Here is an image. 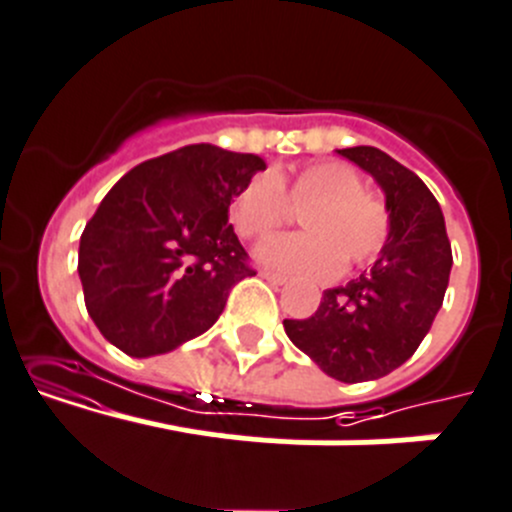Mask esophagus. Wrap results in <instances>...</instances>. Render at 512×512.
Listing matches in <instances>:
<instances>
[{"label": "esophagus", "instance_id": "34e87169", "mask_svg": "<svg viewBox=\"0 0 512 512\" xmlns=\"http://www.w3.org/2000/svg\"><path fill=\"white\" fill-rule=\"evenodd\" d=\"M261 276H264V279L269 281V284H274V286H284L286 284V276L284 274H276V271L264 269V271H261Z\"/></svg>", "mask_w": 512, "mask_h": 512}]
</instances>
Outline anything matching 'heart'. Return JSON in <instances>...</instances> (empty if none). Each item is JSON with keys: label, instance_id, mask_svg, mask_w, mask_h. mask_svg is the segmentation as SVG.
I'll return each instance as SVG.
<instances>
[{"label": "heart", "instance_id": "1", "mask_svg": "<svg viewBox=\"0 0 512 512\" xmlns=\"http://www.w3.org/2000/svg\"><path fill=\"white\" fill-rule=\"evenodd\" d=\"M301 211L306 233L269 238L256 256L284 274L334 279L347 264H374L392 238V213L367 193L364 178L342 160H319L294 173L253 175L231 198L228 218L241 238H264Z\"/></svg>", "mask_w": 512, "mask_h": 512}]
</instances>
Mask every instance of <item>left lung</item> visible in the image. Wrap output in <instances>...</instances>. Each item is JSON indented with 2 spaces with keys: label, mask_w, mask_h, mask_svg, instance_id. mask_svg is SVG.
Wrapping results in <instances>:
<instances>
[{
  "label": "left lung",
  "mask_w": 512,
  "mask_h": 512,
  "mask_svg": "<svg viewBox=\"0 0 512 512\" xmlns=\"http://www.w3.org/2000/svg\"><path fill=\"white\" fill-rule=\"evenodd\" d=\"M339 155L372 173L387 196L392 238L369 274L326 289L309 319H284L291 342L339 382L379 379L417 352L445 299L452 251L430 188L369 145Z\"/></svg>",
  "instance_id": "obj_1"
}]
</instances>
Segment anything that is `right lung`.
<instances>
[{"instance_id": "obj_1", "label": "right lung", "mask_w": 512, "mask_h": 512, "mask_svg": "<svg viewBox=\"0 0 512 512\" xmlns=\"http://www.w3.org/2000/svg\"><path fill=\"white\" fill-rule=\"evenodd\" d=\"M259 155L198 143L135 165L80 236L87 314L128 357H153L208 332L228 291L253 276L228 223Z\"/></svg>"}]
</instances>
